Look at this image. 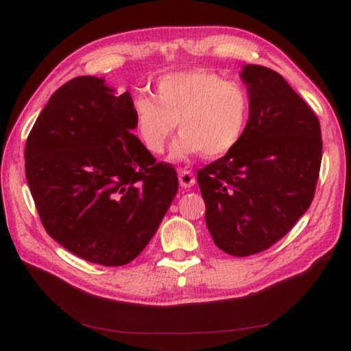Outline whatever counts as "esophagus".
<instances>
[{"instance_id": "esophagus-1", "label": "esophagus", "mask_w": 351, "mask_h": 351, "mask_svg": "<svg viewBox=\"0 0 351 351\" xmlns=\"http://www.w3.org/2000/svg\"><path fill=\"white\" fill-rule=\"evenodd\" d=\"M178 176H180V184L182 189H190L196 182L195 176H193V171H190V170H181Z\"/></svg>"}]
</instances>
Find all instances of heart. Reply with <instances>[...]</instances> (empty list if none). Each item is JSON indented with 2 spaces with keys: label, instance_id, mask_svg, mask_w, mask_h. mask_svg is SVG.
Masks as SVG:
<instances>
[{
  "label": "heart",
  "instance_id": "heart-1",
  "mask_svg": "<svg viewBox=\"0 0 351 351\" xmlns=\"http://www.w3.org/2000/svg\"><path fill=\"white\" fill-rule=\"evenodd\" d=\"M249 110V93L235 81L204 69L173 72L156 81L155 101H134V131L149 152L161 154L178 122L181 136L171 146V158L200 152L215 158L240 141Z\"/></svg>",
  "mask_w": 351,
  "mask_h": 351
}]
</instances>
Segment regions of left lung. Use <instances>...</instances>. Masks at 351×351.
<instances>
[{
	"label": "left lung",
	"mask_w": 351,
	"mask_h": 351,
	"mask_svg": "<svg viewBox=\"0 0 351 351\" xmlns=\"http://www.w3.org/2000/svg\"><path fill=\"white\" fill-rule=\"evenodd\" d=\"M249 121L240 141L197 171L215 245L249 256L271 247L308 211L322 166V128L285 78L259 64L240 73Z\"/></svg>",
	"instance_id": "1"
}]
</instances>
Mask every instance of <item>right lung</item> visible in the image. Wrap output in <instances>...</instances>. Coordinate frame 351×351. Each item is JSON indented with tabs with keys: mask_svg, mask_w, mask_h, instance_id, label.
<instances>
[{
	"mask_svg": "<svg viewBox=\"0 0 351 351\" xmlns=\"http://www.w3.org/2000/svg\"><path fill=\"white\" fill-rule=\"evenodd\" d=\"M77 77L52 93L29 131L25 176L49 237L88 263H131L155 235L178 176L131 132L130 92Z\"/></svg>",
	"mask_w": 351,
	"mask_h": 351,
	"instance_id": "1",
	"label": "right lung"
}]
</instances>
